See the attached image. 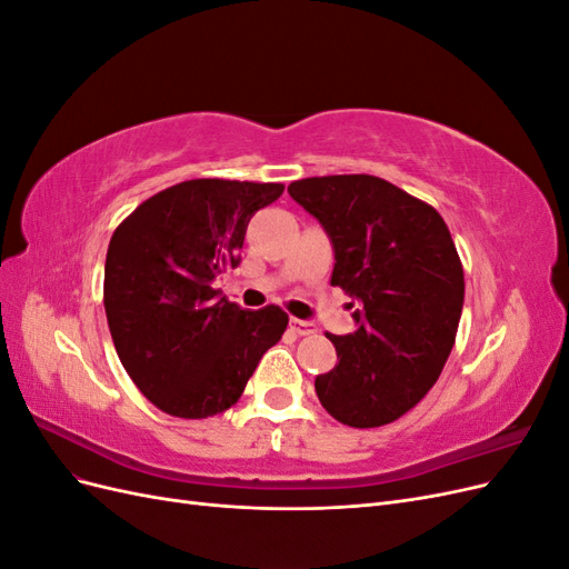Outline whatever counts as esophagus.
I'll return each mask as SVG.
<instances>
[{
	"label": "esophagus",
	"instance_id": "34e87169",
	"mask_svg": "<svg viewBox=\"0 0 569 569\" xmlns=\"http://www.w3.org/2000/svg\"><path fill=\"white\" fill-rule=\"evenodd\" d=\"M289 330H291V332H297L299 337H308V335H313V332H316V325H313L311 320L291 318V320H289Z\"/></svg>",
	"mask_w": 569,
	"mask_h": 569
}]
</instances>
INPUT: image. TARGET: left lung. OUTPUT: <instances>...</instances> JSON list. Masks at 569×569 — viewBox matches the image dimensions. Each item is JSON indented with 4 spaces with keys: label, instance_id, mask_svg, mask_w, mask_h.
I'll return each mask as SVG.
<instances>
[{
    "label": "left lung",
    "instance_id": "obj_1",
    "mask_svg": "<svg viewBox=\"0 0 569 569\" xmlns=\"http://www.w3.org/2000/svg\"><path fill=\"white\" fill-rule=\"evenodd\" d=\"M287 192L330 237V282L358 306L356 332L327 335L339 363L316 377L318 399L349 427L399 420L456 341L465 280L451 232L432 206L375 176L306 178Z\"/></svg>",
    "mask_w": 569,
    "mask_h": 569
}]
</instances>
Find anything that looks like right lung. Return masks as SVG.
I'll list each match as a JSON object with an SVG mask.
<instances>
[{
    "instance_id": "add662e5",
    "label": "right lung",
    "mask_w": 569,
    "mask_h": 569,
    "mask_svg": "<svg viewBox=\"0 0 569 569\" xmlns=\"http://www.w3.org/2000/svg\"><path fill=\"white\" fill-rule=\"evenodd\" d=\"M280 182L187 180L120 222L107 251L104 308L130 380L168 416L199 420L242 396L287 330L280 306L244 311L213 282L237 268L251 216Z\"/></svg>"
}]
</instances>
